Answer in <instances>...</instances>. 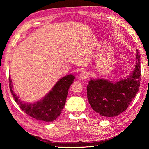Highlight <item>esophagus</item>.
<instances>
[{"label": "esophagus", "instance_id": "obj_1", "mask_svg": "<svg viewBox=\"0 0 149 149\" xmlns=\"http://www.w3.org/2000/svg\"><path fill=\"white\" fill-rule=\"evenodd\" d=\"M79 78L81 79H87L89 76V73L86 71H83L82 72H81V73L79 74Z\"/></svg>", "mask_w": 149, "mask_h": 149}]
</instances>
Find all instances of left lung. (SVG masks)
<instances>
[{"label":"left lung","instance_id":"1","mask_svg":"<svg viewBox=\"0 0 149 149\" xmlns=\"http://www.w3.org/2000/svg\"><path fill=\"white\" fill-rule=\"evenodd\" d=\"M136 65L127 78L118 82L104 79H92L87 86V96L90 106L97 114L111 118L127 109L136 96L141 84L140 55L136 49Z\"/></svg>","mask_w":149,"mask_h":149}]
</instances>
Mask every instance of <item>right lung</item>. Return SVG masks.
Instances as JSON below:
<instances>
[{
	"instance_id": "obj_1",
	"label": "right lung",
	"mask_w": 149,
	"mask_h": 149,
	"mask_svg": "<svg viewBox=\"0 0 149 149\" xmlns=\"http://www.w3.org/2000/svg\"><path fill=\"white\" fill-rule=\"evenodd\" d=\"M74 76L68 74L61 78L43 100L34 103H24L19 100L12 90V80L9 77L10 92L15 102L26 114L43 122H52L59 116L65 105L68 91L73 83Z\"/></svg>"
}]
</instances>
